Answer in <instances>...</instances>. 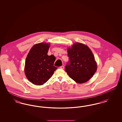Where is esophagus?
Returning <instances> with one entry per match:
<instances>
[{"mask_svg":"<svg viewBox=\"0 0 122 122\" xmlns=\"http://www.w3.org/2000/svg\"><path fill=\"white\" fill-rule=\"evenodd\" d=\"M59 68H60V69H64V66H61L59 67Z\"/></svg>","mask_w":122,"mask_h":122,"instance_id":"34e87169","label":"esophagus"}]
</instances>
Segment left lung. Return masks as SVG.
Masks as SVG:
<instances>
[{"mask_svg":"<svg viewBox=\"0 0 122 122\" xmlns=\"http://www.w3.org/2000/svg\"><path fill=\"white\" fill-rule=\"evenodd\" d=\"M69 62L65 71L78 83L88 81L96 73L97 65L93 53L86 45L77 42L68 49Z\"/></svg>","mask_w":122,"mask_h":122,"instance_id":"left-lung-1","label":"left lung"}]
</instances>
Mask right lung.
Here are the masks:
<instances>
[{"label": "right lung", "instance_id": "right-lung-1", "mask_svg": "<svg viewBox=\"0 0 122 122\" xmlns=\"http://www.w3.org/2000/svg\"><path fill=\"white\" fill-rule=\"evenodd\" d=\"M49 46L45 43L35 44L26 58L25 73L27 79L33 84H44L58 68L53 66L55 57L47 54Z\"/></svg>", "mask_w": 122, "mask_h": 122}]
</instances>
